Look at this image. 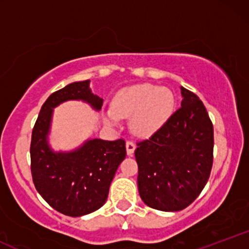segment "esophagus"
Instances as JSON below:
<instances>
[{"mask_svg": "<svg viewBox=\"0 0 249 249\" xmlns=\"http://www.w3.org/2000/svg\"><path fill=\"white\" fill-rule=\"evenodd\" d=\"M134 150H136V144L133 142H126V153L127 156H133Z\"/></svg>", "mask_w": 249, "mask_h": 249, "instance_id": "34e87169", "label": "esophagus"}]
</instances>
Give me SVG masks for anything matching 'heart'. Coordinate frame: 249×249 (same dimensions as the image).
I'll use <instances>...</instances> for the list:
<instances>
[{"mask_svg":"<svg viewBox=\"0 0 249 249\" xmlns=\"http://www.w3.org/2000/svg\"><path fill=\"white\" fill-rule=\"evenodd\" d=\"M172 91L153 84H137L116 93L111 108L105 112V122L117 125L121 118L130 119L131 131L148 137L165 125L174 111Z\"/></svg>","mask_w":249,"mask_h":249,"instance_id":"heart-1","label":"heart"}]
</instances>
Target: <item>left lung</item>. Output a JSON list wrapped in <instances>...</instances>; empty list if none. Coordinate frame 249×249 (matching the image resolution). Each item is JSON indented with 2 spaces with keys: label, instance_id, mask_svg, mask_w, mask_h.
<instances>
[{
  "label": "left lung",
  "instance_id": "1",
  "mask_svg": "<svg viewBox=\"0 0 249 249\" xmlns=\"http://www.w3.org/2000/svg\"><path fill=\"white\" fill-rule=\"evenodd\" d=\"M180 90L181 107L134 151L139 196L148 207L164 212L190 206L213 165V124L206 107L192 91Z\"/></svg>",
  "mask_w": 249,
  "mask_h": 249
}]
</instances>
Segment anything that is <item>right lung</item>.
Wrapping results in <instances>:
<instances>
[{"mask_svg":"<svg viewBox=\"0 0 249 249\" xmlns=\"http://www.w3.org/2000/svg\"><path fill=\"white\" fill-rule=\"evenodd\" d=\"M71 99H82L99 110L103 99L75 82L55 91L42 105L31 133V176L37 192L57 212L81 216L101 208L119 164L126 156L125 141L91 139L73 152L55 153L48 146L53 108Z\"/></svg>","mask_w":249,"mask_h":249,"instance_id":"add662e5","label":"right lung"}]
</instances>
